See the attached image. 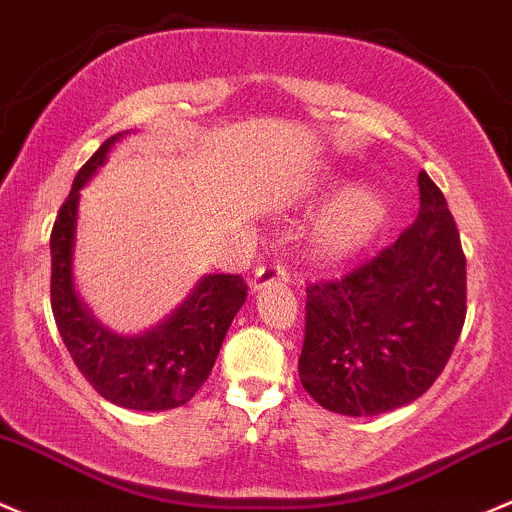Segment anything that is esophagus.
<instances>
[{
  "label": "esophagus",
  "mask_w": 512,
  "mask_h": 512,
  "mask_svg": "<svg viewBox=\"0 0 512 512\" xmlns=\"http://www.w3.org/2000/svg\"><path fill=\"white\" fill-rule=\"evenodd\" d=\"M289 282V272L284 270V265H262L260 270L255 272V277H252L250 287L255 289H262V287H270V284H287Z\"/></svg>",
  "instance_id": "obj_1"
}]
</instances>
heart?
Masks as SVG:
<instances>
[{
	"label": "heart",
	"mask_w": 512,
	"mask_h": 512,
	"mask_svg": "<svg viewBox=\"0 0 512 512\" xmlns=\"http://www.w3.org/2000/svg\"><path fill=\"white\" fill-rule=\"evenodd\" d=\"M385 218L387 206L378 191L368 186L348 188L316 220L314 250L324 260H346L380 233Z\"/></svg>",
	"instance_id": "b5f03b06"
}]
</instances>
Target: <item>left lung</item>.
I'll list each match as a JSON object with an SVG mask.
<instances>
[{
  "mask_svg": "<svg viewBox=\"0 0 512 512\" xmlns=\"http://www.w3.org/2000/svg\"><path fill=\"white\" fill-rule=\"evenodd\" d=\"M419 215L392 245L306 287L299 380L326 410L370 417L422 397L466 319V255L444 193L419 171Z\"/></svg>",
  "mask_w": 512,
  "mask_h": 512,
  "instance_id": "1",
  "label": "left lung"
}]
</instances>
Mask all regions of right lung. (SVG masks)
<instances>
[{
    "mask_svg": "<svg viewBox=\"0 0 512 512\" xmlns=\"http://www.w3.org/2000/svg\"><path fill=\"white\" fill-rule=\"evenodd\" d=\"M115 134L75 176L51 230V309L73 363L98 395L127 410H174L186 405L211 375L223 338L247 299L240 274H208L184 304L142 336L102 328L73 289V238L80 188L105 164Z\"/></svg>",
    "mask_w": 512,
    "mask_h": 512,
    "instance_id": "1",
    "label": "right lung"
}]
</instances>
